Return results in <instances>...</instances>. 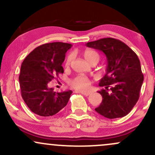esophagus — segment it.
<instances>
[{"label": "esophagus", "mask_w": 155, "mask_h": 155, "mask_svg": "<svg viewBox=\"0 0 155 155\" xmlns=\"http://www.w3.org/2000/svg\"><path fill=\"white\" fill-rule=\"evenodd\" d=\"M78 92H81V94H83V95H85V96H88L89 95H90V93H91V92H90L83 91V90H80V91H78Z\"/></svg>", "instance_id": "34e87169"}]
</instances>
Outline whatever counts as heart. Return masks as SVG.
<instances>
[{
    "instance_id": "obj_1",
    "label": "heart",
    "mask_w": 155,
    "mask_h": 155,
    "mask_svg": "<svg viewBox=\"0 0 155 155\" xmlns=\"http://www.w3.org/2000/svg\"><path fill=\"white\" fill-rule=\"evenodd\" d=\"M84 57L89 63H92L93 61L98 62L99 60H100V56H99L98 53L97 51L92 50V49H87V50L84 51ZM73 58H74L73 54H68V56L66 58V60H65V65H68L71 62ZM70 84L73 87L78 89V90H84V89L87 88L89 85H90V81L86 76L79 75L71 80Z\"/></svg>"
}]
</instances>
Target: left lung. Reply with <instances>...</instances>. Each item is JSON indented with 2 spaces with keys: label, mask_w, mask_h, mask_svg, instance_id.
I'll use <instances>...</instances> for the list:
<instances>
[{
  "label": "left lung",
  "mask_w": 155,
  "mask_h": 155,
  "mask_svg": "<svg viewBox=\"0 0 155 155\" xmlns=\"http://www.w3.org/2000/svg\"><path fill=\"white\" fill-rule=\"evenodd\" d=\"M103 51L107 60L105 76L98 91L103 100L95 110L108 119L123 117L130 113L139 98L143 81L140 60L128 46L113 38H101L86 44Z\"/></svg>",
  "instance_id": "8db88e82"
}]
</instances>
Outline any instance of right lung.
<instances>
[{
  "mask_svg": "<svg viewBox=\"0 0 155 155\" xmlns=\"http://www.w3.org/2000/svg\"><path fill=\"white\" fill-rule=\"evenodd\" d=\"M71 44L53 42L36 47L26 57L19 76L21 95L31 111L41 117L56 114L66 106L71 90L56 92L49 83L63 74L62 64Z\"/></svg>",
  "mask_w": 155,
  "mask_h": 155,
  "instance_id": "1",
  "label": "right lung"
}]
</instances>
